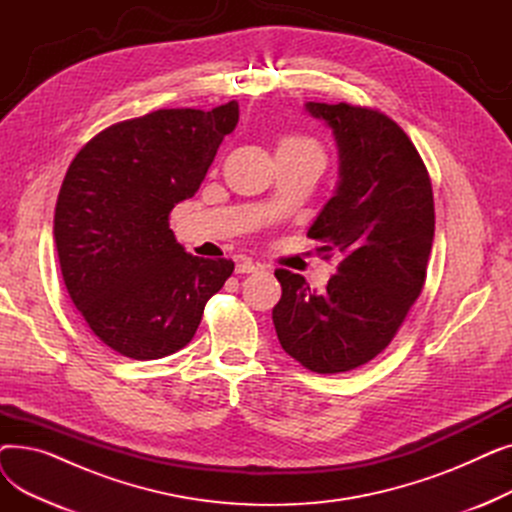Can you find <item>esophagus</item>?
I'll return each instance as SVG.
<instances>
[{
	"instance_id": "34e87169",
	"label": "esophagus",
	"mask_w": 512,
	"mask_h": 512,
	"mask_svg": "<svg viewBox=\"0 0 512 512\" xmlns=\"http://www.w3.org/2000/svg\"><path fill=\"white\" fill-rule=\"evenodd\" d=\"M236 272L238 274H259V272H265V265L261 261L245 257L236 263Z\"/></svg>"
}]
</instances>
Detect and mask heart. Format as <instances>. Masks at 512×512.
I'll return each mask as SVG.
<instances>
[{
    "label": "heart",
    "instance_id": "1",
    "mask_svg": "<svg viewBox=\"0 0 512 512\" xmlns=\"http://www.w3.org/2000/svg\"><path fill=\"white\" fill-rule=\"evenodd\" d=\"M278 149H286V151H319V145L309 139V137H303V134H286V137L280 139L278 143Z\"/></svg>",
    "mask_w": 512,
    "mask_h": 512
}]
</instances>
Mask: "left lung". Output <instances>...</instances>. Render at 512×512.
<instances>
[{"instance_id": "left-lung-1", "label": "left lung", "mask_w": 512, "mask_h": 512, "mask_svg": "<svg viewBox=\"0 0 512 512\" xmlns=\"http://www.w3.org/2000/svg\"><path fill=\"white\" fill-rule=\"evenodd\" d=\"M338 145L340 180L307 236L340 257L324 292L276 270L272 311L284 351L315 373H342L378 357L423 290L434 242L432 180L415 145L371 107L315 103Z\"/></svg>"}]
</instances>
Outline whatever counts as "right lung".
<instances>
[{
    "label": "right lung",
    "instance_id": "right-lung-1",
    "mask_svg": "<svg viewBox=\"0 0 512 512\" xmlns=\"http://www.w3.org/2000/svg\"><path fill=\"white\" fill-rule=\"evenodd\" d=\"M236 122V101L157 110L101 130L72 159L53 215L64 284L93 334L122 357L180 351L234 272L232 259L186 253L168 220L199 191Z\"/></svg>",
    "mask_w": 512,
    "mask_h": 512
}]
</instances>
